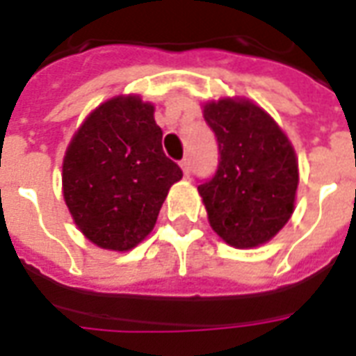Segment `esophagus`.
Returning <instances> with one entry per match:
<instances>
[{"label":"esophagus","mask_w":356,"mask_h":356,"mask_svg":"<svg viewBox=\"0 0 356 356\" xmlns=\"http://www.w3.org/2000/svg\"><path fill=\"white\" fill-rule=\"evenodd\" d=\"M181 168H183V173H184V177H188L190 175V161L184 156L183 161H181Z\"/></svg>","instance_id":"obj_1"}]
</instances>
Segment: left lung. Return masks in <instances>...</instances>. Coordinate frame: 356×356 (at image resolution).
I'll use <instances>...</instances> for the list:
<instances>
[{"instance_id": "obj_1", "label": "left lung", "mask_w": 356, "mask_h": 356, "mask_svg": "<svg viewBox=\"0 0 356 356\" xmlns=\"http://www.w3.org/2000/svg\"><path fill=\"white\" fill-rule=\"evenodd\" d=\"M218 168L197 186L212 229L234 248H254L282 229L298 190L296 153L279 125L249 102L205 105Z\"/></svg>"}]
</instances>
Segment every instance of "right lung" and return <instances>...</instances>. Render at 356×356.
Returning a JSON list of instances; mask_svg holds the SVG:
<instances>
[{
    "instance_id": "obj_1",
    "label": "right lung",
    "mask_w": 356,
    "mask_h": 356,
    "mask_svg": "<svg viewBox=\"0 0 356 356\" xmlns=\"http://www.w3.org/2000/svg\"><path fill=\"white\" fill-rule=\"evenodd\" d=\"M181 177L183 170L162 151L153 105L133 96L99 105L75 133L63 164L64 200L77 227L116 251L151 233Z\"/></svg>"
}]
</instances>
